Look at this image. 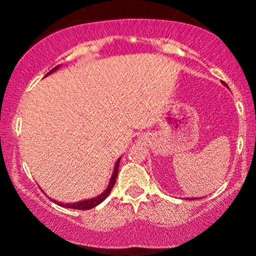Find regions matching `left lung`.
Here are the masks:
<instances>
[{
    "label": "left lung",
    "mask_w": 256,
    "mask_h": 256,
    "mask_svg": "<svg viewBox=\"0 0 256 256\" xmlns=\"http://www.w3.org/2000/svg\"><path fill=\"white\" fill-rule=\"evenodd\" d=\"M189 200H192V198H189Z\"/></svg>",
    "instance_id": "left-lung-1"
}]
</instances>
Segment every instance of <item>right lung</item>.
Wrapping results in <instances>:
<instances>
[{"instance_id":"right-lung-1","label":"right lung","mask_w":256,"mask_h":256,"mask_svg":"<svg viewBox=\"0 0 256 256\" xmlns=\"http://www.w3.org/2000/svg\"><path fill=\"white\" fill-rule=\"evenodd\" d=\"M60 67V64L56 67H54V68L52 70V71H49L46 73V76L50 74L54 71H56V70ZM120 158H119L118 160H116V166H114V171H113V174H112L110 177V184H108L107 189L104 190V192L101 194V195L96 196V198H92L90 200H84V201H79V202H74V204H62V202H58V201H55V200H52V202H55V204L61 206V207H66V208H73V210H91V208L96 207V206L101 204V202H104L106 198H107L108 195H110V192H112V189H113L114 184H116V176H118V170H119V162H120Z\"/></svg>"}]
</instances>
